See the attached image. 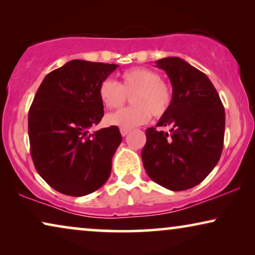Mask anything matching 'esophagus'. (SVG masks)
Instances as JSON below:
<instances>
[{"mask_svg": "<svg viewBox=\"0 0 255 255\" xmlns=\"http://www.w3.org/2000/svg\"><path fill=\"white\" fill-rule=\"evenodd\" d=\"M128 132H130V130H128V128H121V133H122V135H123V137L128 135Z\"/></svg>", "mask_w": 255, "mask_h": 255, "instance_id": "34e87169", "label": "esophagus"}]
</instances>
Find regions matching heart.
Masks as SVG:
<instances>
[{
  "mask_svg": "<svg viewBox=\"0 0 255 255\" xmlns=\"http://www.w3.org/2000/svg\"><path fill=\"white\" fill-rule=\"evenodd\" d=\"M131 97L133 107L124 108L107 116L108 124L128 128L147 123L151 115L161 117L169 110L173 94L158 73L147 68H131L122 74V82L106 79L101 82L99 96L107 108H118Z\"/></svg>",
  "mask_w": 255,
  "mask_h": 255,
  "instance_id": "b5f03b06",
  "label": "heart"
}]
</instances>
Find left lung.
<instances>
[{
	"label": "left lung",
	"mask_w": 255,
	"mask_h": 255,
	"mask_svg": "<svg viewBox=\"0 0 255 255\" xmlns=\"http://www.w3.org/2000/svg\"><path fill=\"white\" fill-rule=\"evenodd\" d=\"M168 75L173 100L156 127L146 130L141 160L155 183L173 191L200 184L217 165L223 151L225 111L204 73L177 57L155 61Z\"/></svg>",
	"instance_id": "obj_1"
}]
</instances>
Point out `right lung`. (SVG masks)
I'll list each match as a JSON object with an SVG mask.
<instances>
[{
  "label": "right lung",
  "instance_id": "right-lung-1",
  "mask_svg": "<svg viewBox=\"0 0 255 255\" xmlns=\"http://www.w3.org/2000/svg\"><path fill=\"white\" fill-rule=\"evenodd\" d=\"M118 65L71 60L48 73L29 111V139L34 167L59 193L85 196L107 182L122 142L117 127L89 133L102 120L101 82Z\"/></svg>",
  "mask_w": 255,
  "mask_h": 255
}]
</instances>
